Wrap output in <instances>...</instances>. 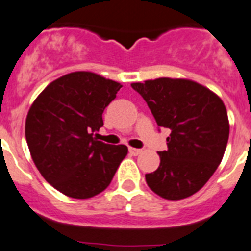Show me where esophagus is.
<instances>
[{
    "mask_svg": "<svg viewBox=\"0 0 251 251\" xmlns=\"http://www.w3.org/2000/svg\"><path fill=\"white\" fill-rule=\"evenodd\" d=\"M129 151L131 153L132 155H139L142 154V149H138V148H129Z\"/></svg>",
    "mask_w": 251,
    "mask_h": 251,
    "instance_id": "1",
    "label": "esophagus"
}]
</instances>
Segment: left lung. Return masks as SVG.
Wrapping results in <instances>:
<instances>
[{"label":"left lung","mask_w":251,"mask_h":251,"mask_svg":"<svg viewBox=\"0 0 251 251\" xmlns=\"http://www.w3.org/2000/svg\"><path fill=\"white\" fill-rule=\"evenodd\" d=\"M148 104L157 125L167 127V151H158L161 163L145 175L159 197L180 201L199 191L222 161L229 124L220 97L187 79L159 77L132 83Z\"/></svg>","instance_id":"1"}]
</instances>
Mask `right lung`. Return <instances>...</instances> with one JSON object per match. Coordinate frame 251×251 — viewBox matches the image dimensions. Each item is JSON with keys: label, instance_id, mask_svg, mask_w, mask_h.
Returning a JSON list of instances; mask_svg holds the SVG:
<instances>
[{"label": "right lung", "instance_id": "right-lung-1", "mask_svg": "<svg viewBox=\"0 0 251 251\" xmlns=\"http://www.w3.org/2000/svg\"><path fill=\"white\" fill-rule=\"evenodd\" d=\"M121 84L89 71L66 74L44 88L25 121V138L38 171L54 189L88 199L107 189L126 145L94 138L102 113Z\"/></svg>", "mask_w": 251, "mask_h": 251}]
</instances>
